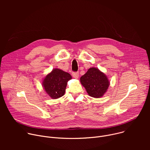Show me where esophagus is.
Segmentation results:
<instances>
[{
    "mask_svg": "<svg viewBox=\"0 0 150 150\" xmlns=\"http://www.w3.org/2000/svg\"><path fill=\"white\" fill-rule=\"evenodd\" d=\"M72 76L75 78H76V79L78 78V77H79V72H72Z\"/></svg>",
    "mask_w": 150,
    "mask_h": 150,
    "instance_id": "obj_1",
    "label": "esophagus"
}]
</instances>
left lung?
<instances>
[{
  "mask_svg": "<svg viewBox=\"0 0 150 150\" xmlns=\"http://www.w3.org/2000/svg\"><path fill=\"white\" fill-rule=\"evenodd\" d=\"M80 81L88 95L94 98L102 97L110 83L106 75L96 68H90L81 77Z\"/></svg>",
  "mask_w": 150,
  "mask_h": 150,
  "instance_id": "obj_1",
  "label": "left lung"
}]
</instances>
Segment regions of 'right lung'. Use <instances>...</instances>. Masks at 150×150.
<instances>
[{
  "mask_svg": "<svg viewBox=\"0 0 150 150\" xmlns=\"http://www.w3.org/2000/svg\"><path fill=\"white\" fill-rule=\"evenodd\" d=\"M72 79L71 75L59 69H54L42 82L46 92L53 99L63 96L65 93L67 82Z\"/></svg>",
  "mask_w": 150,
  "mask_h": 150,
  "instance_id": "add662e5",
  "label": "right lung"
}]
</instances>
